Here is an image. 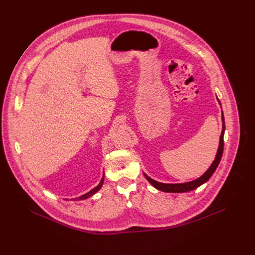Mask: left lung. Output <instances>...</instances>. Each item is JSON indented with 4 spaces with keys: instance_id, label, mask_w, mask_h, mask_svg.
<instances>
[{
    "instance_id": "left-lung-1",
    "label": "left lung",
    "mask_w": 255,
    "mask_h": 255,
    "mask_svg": "<svg viewBox=\"0 0 255 255\" xmlns=\"http://www.w3.org/2000/svg\"><path fill=\"white\" fill-rule=\"evenodd\" d=\"M222 121H223V127H222V132L220 136V142H219V148H218V152L216 154L215 161L213 162V164L211 165V167L208 169V171L205 172L202 176H200L199 178L189 181V183H184V184H163V183H159V181H155L152 178H150L149 176H147L146 174H144L146 179L149 181V183L156 188L157 190H161L163 192H168V193H184V192H189L192 191L194 189L198 188L199 186H201L202 184H204L205 181H208L210 179V177L213 175V173L215 172L216 168L219 165L221 157H222V153H223V146H224V130H225V124H224V116L222 115Z\"/></svg>"
}]
</instances>
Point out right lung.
<instances>
[{
	"label": "right lung",
	"mask_w": 255,
	"mask_h": 255,
	"mask_svg": "<svg viewBox=\"0 0 255 255\" xmlns=\"http://www.w3.org/2000/svg\"><path fill=\"white\" fill-rule=\"evenodd\" d=\"M103 184H104V177L102 178V180H101V183H100V185L98 186V187H95L94 189H92L91 191H89L88 193H86V194H84V195H82V196H80V197H78V198H75L76 200H84V199H86V198H89L90 196H92L93 194H95L96 192H98L101 188H102V186H103Z\"/></svg>",
	"instance_id": "right-lung-1"
}]
</instances>
